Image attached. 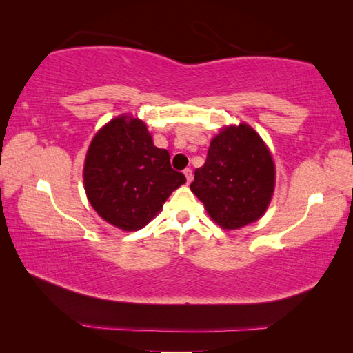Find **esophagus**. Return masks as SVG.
<instances>
[{"label":"esophagus","mask_w":353,"mask_h":353,"mask_svg":"<svg viewBox=\"0 0 353 353\" xmlns=\"http://www.w3.org/2000/svg\"><path fill=\"white\" fill-rule=\"evenodd\" d=\"M184 175H185L187 183H192V179H193V172H192V169H190V168L184 169Z\"/></svg>","instance_id":"34e87169"}]
</instances>
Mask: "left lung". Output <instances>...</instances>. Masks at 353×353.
<instances>
[{"label": "left lung", "instance_id": "obj_1", "mask_svg": "<svg viewBox=\"0 0 353 353\" xmlns=\"http://www.w3.org/2000/svg\"><path fill=\"white\" fill-rule=\"evenodd\" d=\"M275 187V166L261 137L246 123L211 140L207 160L194 170L192 192L223 230H239L263 216Z\"/></svg>", "mask_w": 353, "mask_h": 353}]
</instances>
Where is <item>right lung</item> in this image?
I'll return each instance as SVG.
<instances>
[{"instance_id":"right-lung-1","label":"right lung","mask_w":353,"mask_h":353,"mask_svg":"<svg viewBox=\"0 0 353 353\" xmlns=\"http://www.w3.org/2000/svg\"><path fill=\"white\" fill-rule=\"evenodd\" d=\"M84 187L97 213L117 228L137 231L185 183L166 150L154 146L146 125L119 116L98 131L84 161Z\"/></svg>"}]
</instances>
